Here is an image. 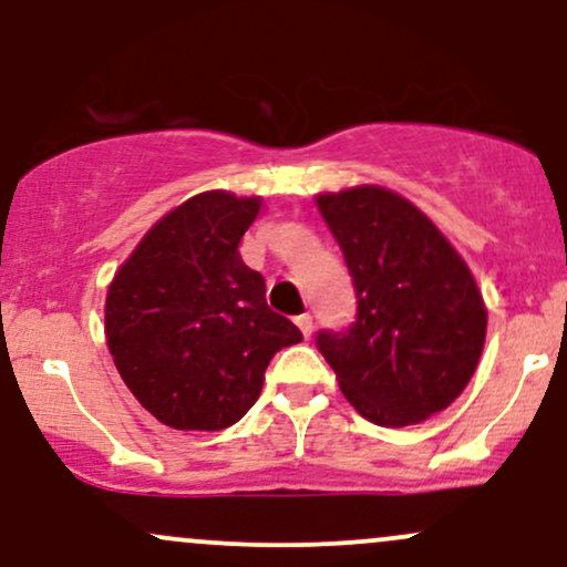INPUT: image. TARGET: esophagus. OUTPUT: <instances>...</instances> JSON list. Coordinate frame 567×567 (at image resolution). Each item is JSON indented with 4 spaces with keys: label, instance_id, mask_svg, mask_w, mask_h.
Segmentation results:
<instances>
[{
    "label": "esophagus",
    "instance_id": "esophagus-1",
    "mask_svg": "<svg viewBox=\"0 0 567 567\" xmlns=\"http://www.w3.org/2000/svg\"><path fill=\"white\" fill-rule=\"evenodd\" d=\"M296 326L301 328L303 339H309V336H312V328H315V322H312V315H309V312L298 315V317H296Z\"/></svg>",
    "mask_w": 567,
    "mask_h": 567
}]
</instances>
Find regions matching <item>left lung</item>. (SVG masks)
Returning a JSON list of instances; mask_svg holds the SVG:
<instances>
[{"instance_id": "left-lung-1", "label": "left lung", "mask_w": 567, "mask_h": 567, "mask_svg": "<svg viewBox=\"0 0 567 567\" xmlns=\"http://www.w3.org/2000/svg\"><path fill=\"white\" fill-rule=\"evenodd\" d=\"M358 296L350 331L317 333L354 412L406 427L444 412L474 377L487 307L474 274L422 209L382 185L320 193Z\"/></svg>"}]
</instances>
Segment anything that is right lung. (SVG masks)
<instances>
[{"instance_id":"right-lung-1","label":"right lung","mask_w":567,"mask_h":567,"mask_svg":"<svg viewBox=\"0 0 567 567\" xmlns=\"http://www.w3.org/2000/svg\"><path fill=\"white\" fill-rule=\"evenodd\" d=\"M260 196L204 190L142 236L112 277L104 336L136 401L174 431H223L258 401L274 352L301 331L271 312L239 241Z\"/></svg>"}]
</instances>
